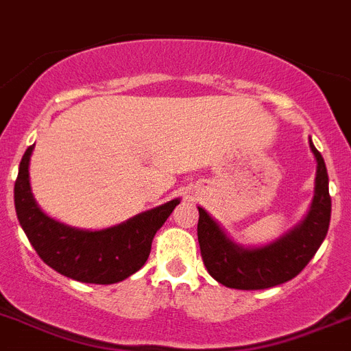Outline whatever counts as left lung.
Segmentation results:
<instances>
[{"label":"left lung","instance_id":"obj_1","mask_svg":"<svg viewBox=\"0 0 351 351\" xmlns=\"http://www.w3.org/2000/svg\"><path fill=\"white\" fill-rule=\"evenodd\" d=\"M309 145L318 163L313 204L307 217L274 243L259 248L239 247L227 238L206 209L199 208L200 254L215 280L234 289H266L291 280L313 259L328 230L332 200L323 156L313 145V140Z\"/></svg>","mask_w":351,"mask_h":351}]
</instances>
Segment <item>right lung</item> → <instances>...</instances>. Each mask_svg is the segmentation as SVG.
Returning a JSON list of instances; mask_svg holds the SVG:
<instances>
[{
  "label": "right lung",
  "instance_id": "1",
  "mask_svg": "<svg viewBox=\"0 0 351 351\" xmlns=\"http://www.w3.org/2000/svg\"><path fill=\"white\" fill-rule=\"evenodd\" d=\"M26 149L19 165L14 204L17 220L42 261L69 278L88 284L121 282L145 265L152 238L163 226L179 199L140 213L124 223L103 230L64 226L42 213L29 188V156Z\"/></svg>",
  "mask_w": 351,
  "mask_h": 351
}]
</instances>
